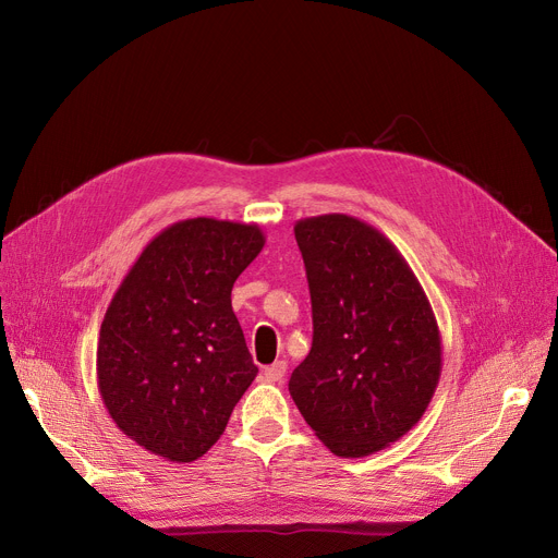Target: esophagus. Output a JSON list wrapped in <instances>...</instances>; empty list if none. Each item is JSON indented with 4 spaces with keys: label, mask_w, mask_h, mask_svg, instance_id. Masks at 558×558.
Wrapping results in <instances>:
<instances>
[{
    "label": "esophagus",
    "mask_w": 558,
    "mask_h": 558,
    "mask_svg": "<svg viewBox=\"0 0 558 558\" xmlns=\"http://www.w3.org/2000/svg\"><path fill=\"white\" fill-rule=\"evenodd\" d=\"M284 373H287V362H282V360H278L271 366L264 368V377H267L269 383H282Z\"/></svg>",
    "instance_id": "esophagus-1"
}]
</instances>
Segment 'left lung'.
Wrapping results in <instances>:
<instances>
[{"label": "left lung", "instance_id": "8db88e82", "mask_svg": "<svg viewBox=\"0 0 558 558\" xmlns=\"http://www.w3.org/2000/svg\"><path fill=\"white\" fill-rule=\"evenodd\" d=\"M312 296V350L289 393L337 457H368L412 429L441 377L425 291L377 228L348 215L296 221Z\"/></svg>", "mask_w": 558, "mask_h": 558}]
</instances>
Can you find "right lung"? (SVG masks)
<instances>
[{
  "label": "right lung",
  "instance_id": "right-lung-1",
  "mask_svg": "<svg viewBox=\"0 0 558 558\" xmlns=\"http://www.w3.org/2000/svg\"><path fill=\"white\" fill-rule=\"evenodd\" d=\"M262 246L257 223L175 221L117 287L97 343L99 393L146 452L203 457L255 379L230 291Z\"/></svg>",
  "mask_w": 558,
  "mask_h": 558
}]
</instances>
